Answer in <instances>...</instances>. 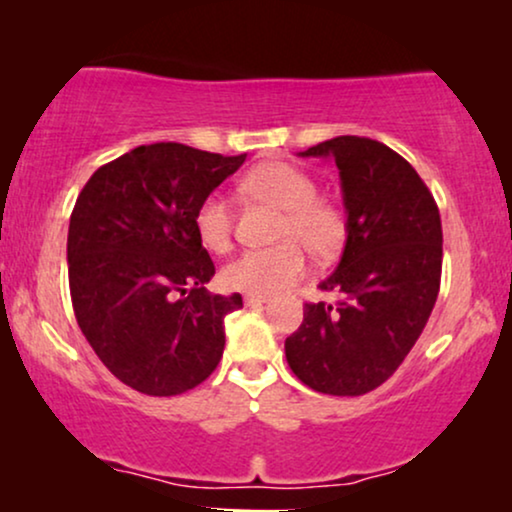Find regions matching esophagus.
Here are the masks:
<instances>
[{
    "label": "esophagus",
    "instance_id": "1",
    "mask_svg": "<svg viewBox=\"0 0 512 512\" xmlns=\"http://www.w3.org/2000/svg\"><path fill=\"white\" fill-rule=\"evenodd\" d=\"M269 301V296H257V293H248V296H245V305H252V308H255V305H264Z\"/></svg>",
    "mask_w": 512,
    "mask_h": 512
}]
</instances>
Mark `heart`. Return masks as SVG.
I'll use <instances>...</instances> for the list:
<instances>
[{
	"mask_svg": "<svg viewBox=\"0 0 512 512\" xmlns=\"http://www.w3.org/2000/svg\"><path fill=\"white\" fill-rule=\"evenodd\" d=\"M243 190L252 199L281 209L276 240L281 243L262 250H245L223 267L221 279L228 289L272 296L291 289L305 274L308 257H332L342 248L346 223L342 211L325 199H317V185L308 173L291 163H264L250 170ZM197 236L211 252H226L233 238V211L228 199L214 192L204 197L195 214Z\"/></svg>",
	"mask_w": 512,
	"mask_h": 512,
	"instance_id": "obj_1",
	"label": "heart"
}]
</instances>
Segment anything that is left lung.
I'll return each instance as SVG.
<instances>
[{"label": "left lung", "mask_w": 512, "mask_h": 512, "mask_svg": "<svg viewBox=\"0 0 512 512\" xmlns=\"http://www.w3.org/2000/svg\"><path fill=\"white\" fill-rule=\"evenodd\" d=\"M298 156L332 158L346 209V245L320 281L337 303H305L286 361L315 392L358 397L383 385L424 332L440 289L443 228L426 182L390 146L334 137Z\"/></svg>", "instance_id": "obj_1"}]
</instances>
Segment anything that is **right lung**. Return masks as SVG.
Masks as SVG:
<instances>
[{
    "instance_id": "right-lung-1",
    "label": "right lung",
    "mask_w": 512,
    "mask_h": 512,
    "mask_svg": "<svg viewBox=\"0 0 512 512\" xmlns=\"http://www.w3.org/2000/svg\"><path fill=\"white\" fill-rule=\"evenodd\" d=\"M245 156L175 142L137 146L98 168L76 197L67 236L76 322L132 390L182 395L219 366L223 317L243 298L207 291L216 269L195 214Z\"/></svg>"
}]
</instances>
